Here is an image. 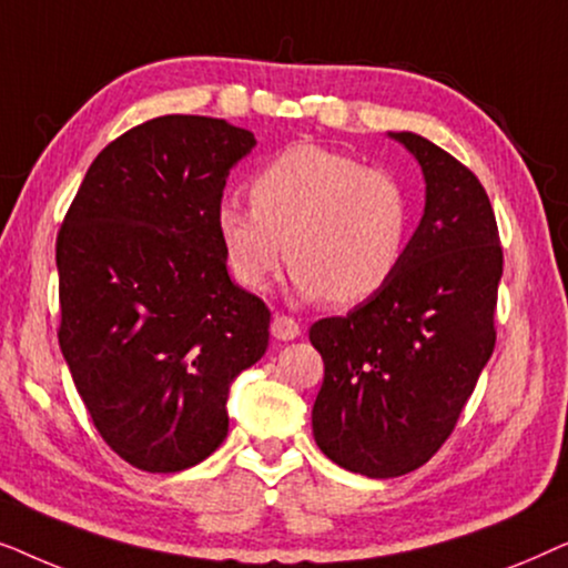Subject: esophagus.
<instances>
[{
	"mask_svg": "<svg viewBox=\"0 0 568 568\" xmlns=\"http://www.w3.org/2000/svg\"><path fill=\"white\" fill-rule=\"evenodd\" d=\"M271 333H274V338L278 341H294L300 336V323L290 315L276 313L274 321H271Z\"/></svg>",
	"mask_w": 568,
	"mask_h": 568,
	"instance_id": "obj_1",
	"label": "esophagus"
}]
</instances>
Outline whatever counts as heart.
I'll use <instances>...</instances> for the list:
<instances>
[{
	"mask_svg": "<svg viewBox=\"0 0 568 568\" xmlns=\"http://www.w3.org/2000/svg\"><path fill=\"white\" fill-rule=\"evenodd\" d=\"M410 222L398 178L317 144L284 150L251 181V209L227 201L216 216L240 284L266 290L284 255L302 297L331 305H356L390 282Z\"/></svg>",
	"mask_w": 568,
	"mask_h": 568,
	"instance_id": "obj_1",
	"label": "heart"
}]
</instances>
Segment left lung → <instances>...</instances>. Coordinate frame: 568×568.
<instances>
[{
  "label": "left lung",
  "instance_id": "obj_1",
  "mask_svg": "<svg viewBox=\"0 0 568 568\" xmlns=\"http://www.w3.org/2000/svg\"><path fill=\"white\" fill-rule=\"evenodd\" d=\"M393 136L424 170V220L383 290L310 328L325 364L313 406L317 447L369 478L422 468L455 432L494 354L504 271L476 173L429 139Z\"/></svg>",
  "mask_w": 568,
  "mask_h": 568
}]
</instances>
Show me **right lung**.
Segmentation results:
<instances>
[{"label":"right lung","instance_id":"right-lung-1","mask_svg":"<svg viewBox=\"0 0 568 568\" xmlns=\"http://www.w3.org/2000/svg\"><path fill=\"white\" fill-rule=\"evenodd\" d=\"M253 144L206 115L139 123L92 160L61 222V354L98 434L139 470L206 460L230 383L268 348L271 310L230 282L216 224Z\"/></svg>","mask_w":568,"mask_h":568}]
</instances>
